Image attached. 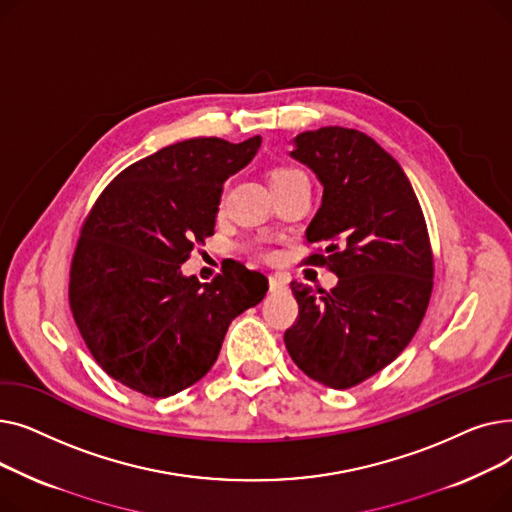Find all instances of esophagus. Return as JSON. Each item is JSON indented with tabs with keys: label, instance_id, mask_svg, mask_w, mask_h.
<instances>
[{
	"label": "esophagus",
	"instance_id": "obj_1",
	"mask_svg": "<svg viewBox=\"0 0 512 512\" xmlns=\"http://www.w3.org/2000/svg\"><path fill=\"white\" fill-rule=\"evenodd\" d=\"M270 290L272 292H282V290H286V282L278 276H270Z\"/></svg>",
	"mask_w": 512,
	"mask_h": 512
}]
</instances>
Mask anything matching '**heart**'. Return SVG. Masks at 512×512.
Here are the masks:
<instances>
[{
	"label": "heart",
	"mask_w": 512,
	"mask_h": 512,
	"mask_svg": "<svg viewBox=\"0 0 512 512\" xmlns=\"http://www.w3.org/2000/svg\"><path fill=\"white\" fill-rule=\"evenodd\" d=\"M297 172H299L297 168H290V166H278V168H274V170H272V174H270V182L280 180V178H286V176H290V174H297ZM253 251H255V253H261V255H265V253H267V249H265L263 245H253Z\"/></svg>",
	"instance_id": "1"
}]
</instances>
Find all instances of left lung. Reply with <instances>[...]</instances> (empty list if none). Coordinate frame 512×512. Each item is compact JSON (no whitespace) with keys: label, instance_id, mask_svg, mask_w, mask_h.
I'll use <instances>...</instances> for the list:
<instances>
[{"label":"left lung","instance_id":"obj_1","mask_svg":"<svg viewBox=\"0 0 512 512\" xmlns=\"http://www.w3.org/2000/svg\"><path fill=\"white\" fill-rule=\"evenodd\" d=\"M294 159L324 184L305 236L324 249L305 263L328 265L326 292L290 282L299 317L284 342L311 380L353 388L390 365L419 330L434 288V253L413 186L367 134L324 126L294 139Z\"/></svg>","mask_w":512,"mask_h":512}]
</instances>
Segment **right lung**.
I'll return each mask as SVG.
<instances>
[{
	"mask_svg": "<svg viewBox=\"0 0 512 512\" xmlns=\"http://www.w3.org/2000/svg\"><path fill=\"white\" fill-rule=\"evenodd\" d=\"M238 145L188 139L134 161L103 188L80 228L70 309L99 367L166 398L213 367L232 319L263 301L267 278L232 265L201 284L180 265L213 234L224 182L255 157Z\"/></svg>",
	"mask_w": 512,
	"mask_h": 512,
	"instance_id": "obj_1",
	"label": "right lung"
}]
</instances>
